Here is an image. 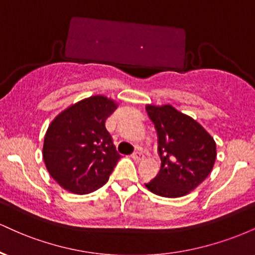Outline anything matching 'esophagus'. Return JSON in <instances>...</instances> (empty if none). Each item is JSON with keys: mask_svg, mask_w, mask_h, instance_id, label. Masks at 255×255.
Returning <instances> with one entry per match:
<instances>
[{"mask_svg": "<svg viewBox=\"0 0 255 255\" xmlns=\"http://www.w3.org/2000/svg\"><path fill=\"white\" fill-rule=\"evenodd\" d=\"M144 153H142V152H140V151H136V152H134L133 153V156H131V158H133L134 160H135V162H141L142 159H144Z\"/></svg>", "mask_w": 255, "mask_h": 255, "instance_id": "1", "label": "esophagus"}]
</instances>
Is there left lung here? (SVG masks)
<instances>
[{
    "label": "left lung",
    "instance_id": "left-lung-1",
    "mask_svg": "<svg viewBox=\"0 0 255 255\" xmlns=\"http://www.w3.org/2000/svg\"><path fill=\"white\" fill-rule=\"evenodd\" d=\"M158 134L160 170L146 188L165 198L194 191L210 175L217 151L213 137L200 124L170 104L146 105Z\"/></svg>",
    "mask_w": 255,
    "mask_h": 255
}]
</instances>
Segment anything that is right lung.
<instances>
[{"label":"right lung","mask_w":255,"mask_h":255,"mask_svg":"<svg viewBox=\"0 0 255 255\" xmlns=\"http://www.w3.org/2000/svg\"><path fill=\"white\" fill-rule=\"evenodd\" d=\"M118 107L114 99L92 96L64 109L49 125L43 159L51 177L66 191L87 194L109 180L121 156L105 121Z\"/></svg>","instance_id":"right-lung-1"}]
</instances>
